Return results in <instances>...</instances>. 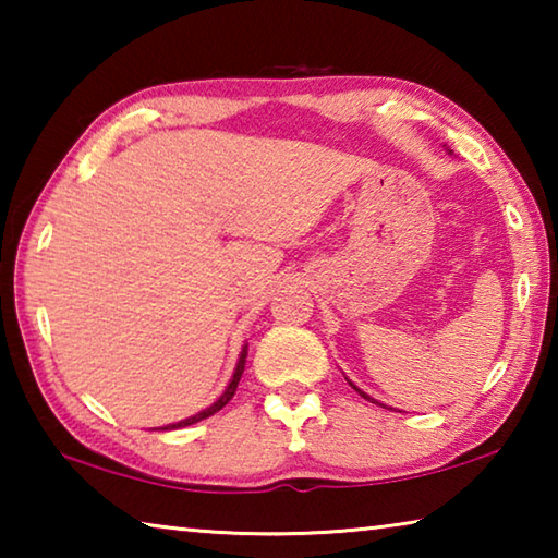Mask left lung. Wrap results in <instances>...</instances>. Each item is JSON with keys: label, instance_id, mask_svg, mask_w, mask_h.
I'll use <instances>...</instances> for the list:
<instances>
[{"label": "left lung", "instance_id": "1", "mask_svg": "<svg viewBox=\"0 0 558 558\" xmlns=\"http://www.w3.org/2000/svg\"><path fill=\"white\" fill-rule=\"evenodd\" d=\"M448 153H452V149H448ZM349 384H352V381H349ZM352 389H354V391H359V393H362L366 401H372V403H379V401H376V399H372V396H369V393H364L362 389H356V386H354V384H352ZM379 405H384V403H379ZM384 409H386V405H384Z\"/></svg>", "mask_w": 558, "mask_h": 558}]
</instances>
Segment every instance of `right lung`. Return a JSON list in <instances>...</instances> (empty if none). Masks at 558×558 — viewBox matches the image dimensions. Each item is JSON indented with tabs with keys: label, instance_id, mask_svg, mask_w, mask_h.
Segmentation results:
<instances>
[{
	"label": "right lung",
	"instance_id": "obj_1",
	"mask_svg": "<svg viewBox=\"0 0 558 558\" xmlns=\"http://www.w3.org/2000/svg\"><path fill=\"white\" fill-rule=\"evenodd\" d=\"M245 356H248V344H243V349H241V354H239V362H235V369H233V376H231L229 386H226L223 393H221L219 399H216V401L209 405V409H204V411H199V413L189 415V418L179 421V423H169V426H162V428H159V430H177V428H186V426H192V423H199V421H204V418H209V415H214L216 411H221L223 405L233 399L235 389H239L241 374H243V369H245Z\"/></svg>",
	"mask_w": 558,
	"mask_h": 558
}]
</instances>
